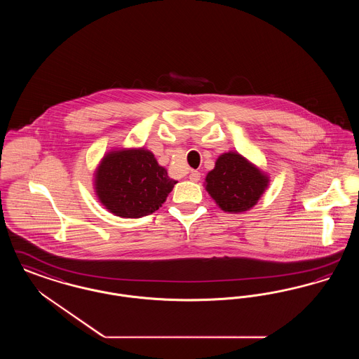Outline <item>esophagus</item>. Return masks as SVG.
Masks as SVG:
<instances>
[{"label": "esophagus", "mask_w": 359, "mask_h": 359, "mask_svg": "<svg viewBox=\"0 0 359 359\" xmlns=\"http://www.w3.org/2000/svg\"><path fill=\"white\" fill-rule=\"evenodd\" d=\"M189 180H191V182H199V180H201V172H191V173H189Z\"/></svg>", "instance_id": "34e87169"}]
</instances>
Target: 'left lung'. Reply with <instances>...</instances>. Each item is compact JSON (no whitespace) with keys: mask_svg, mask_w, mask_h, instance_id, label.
<instances>
[{"mask_svg":"<svg viewBox=\"0 0 359 359\" xmlns=\"http://www.w3.org/2000/svg\"><path fill=\"white\" fill-rule=\"evenodd\" d=\"M269 179L237 152L218 157L205 177V189L223 211L242 212L256 205Z\"/></svg>","mask_w":359,"mask_h":359,"instance_id":"left-lung-1","label":"left lung"}]
</instances>
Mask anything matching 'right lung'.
<instances>
[{
	"instance_id": "obj_1",
	"label": "right lung",
	"mask_w": 359,
	"mask_h": 359,
	"mask_svg": "<svg viewBox=\"0 0 359 359\" xmlns=\"http://www.w3.org/2000/svg\"><path fill=\"white\" fill-rule=\"evenodd\" d=\"M175 184L154 154L144 148L106 154L95 175L101 203L122 218L152 214L165 202Z\"/></svg>"
}]
</instances>
